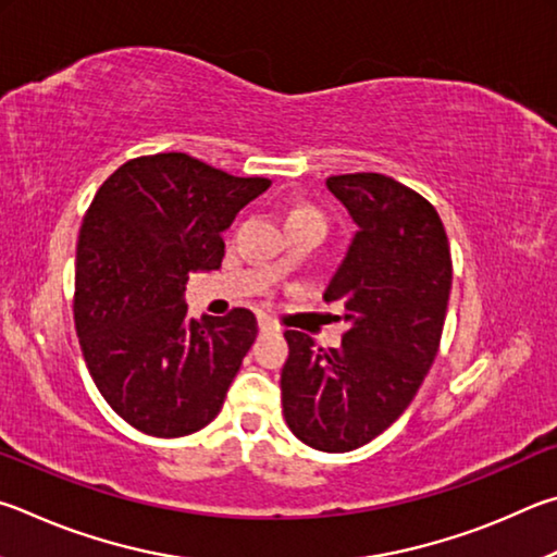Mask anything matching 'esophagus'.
I'll return each instance as SVG.
<instances>
[{
  "mask_svg": "<svg viewBox=\"0 0 557 557\" xmlns=\"http://www.w3.org/2000/svg\"><path fill=\"white\" fill-rule=\"evenodd\" d=\"M259 330H261V333H278V325L273 323L271 318L259 315Z\"/></svg>",
  "mask_w": 557,
  "mask_h": 557,
  "instance_id": "34e87169",
  "label": "esophagus"
}]
</instances>
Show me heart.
I'll return each instance as SVG.
<instances>
[{
	"label": "heart",
	"instance_id": "obj_1",
	"mask_svg": "<svg viewBox=\"0 0 557 557\" xmlns=\"http://www.w3.org/2000/svg\"><path fill=\"white\" fill-rule=\"evenodd\" d=\"M288 222H318L325 227V218L320 214V210H315L313 205H294L288 210Z\"/></svg>",
	"mask_w": 557,
	"mask_h": 557
}]
</instances>
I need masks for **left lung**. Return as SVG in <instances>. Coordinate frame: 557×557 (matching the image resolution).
Segmentation results:
<instances>
[{
    "instance_id": "left-lung-1",
    "label": "left lung",
    "mask_w": 557,
    "mask_h": 557,
    "mask_svg": "<svg viewBox=\"0 0 557 557\" xmlns=\"http://www.w3.org/2000/svg\"><path fill=\"white\" fill-rule=\"evenodd\" d=\"M357 234L325 290L349 330L339 347L286 330L281 404L298 441L349 453L411 406L443 337L453 286L450 244L423 195L382 173L330 175Z\"/></svg>"
}]
</instances>
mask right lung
Instances as JSON below:
<instances>
[{
    "mask_svg": "<svg viewBox=\"0 0 557 557\" xmlns=\"http://www.w3.org/2000/svg\"><path fill=\"white\" fill-rule=\"evenodd\" d=\"M269 185L173 151L126 161L95 193L77 239L75 333L95 386L136 431L181 437L220 413L257 318L195 320L185 284L220 269V232Z\"/></svg>",
    "mask_w": 557,
    "mask_h": 557,
    "instance_id": "obj_1",
    "label": "right lung"
}]
</instances>
